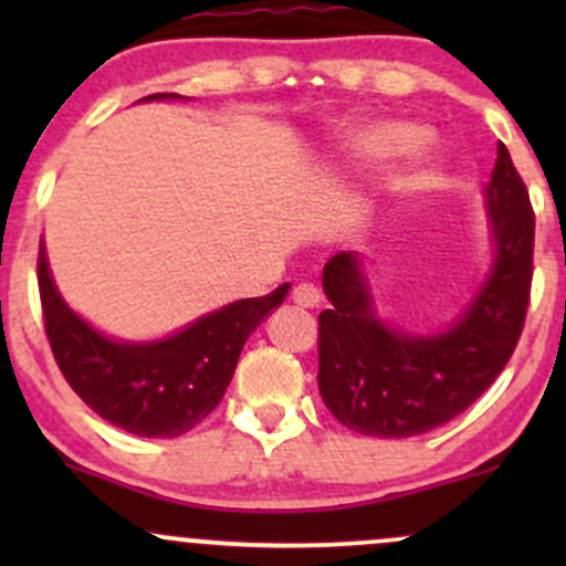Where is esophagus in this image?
Here are the masks:
<instances>
[{"label": "esophagus", "instance_id": "1", "mask_svg": "<svg viewBox=\"0 0 566 566\" xmlns=\"http://www.w3.org/2000/svg\"><path fill=\"white\" fill-rule=\"evenodd\" d=\"M292 303L301 305V308H316L322 303V292L316 290V284L301 282L292 287Z\"/></svg>", "mask_w": 566, "mask_h": 566}]
</instances>
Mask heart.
<instances>
[{
  "label": "heart",
  "instance_id": "1",
  "mask_svg": "<svg viewBox=\"0 0 566 566\" xmlns=\"http://www.w3.org/2000/svg\"><path fill=\"white\" fill-rule=\"evenodd\" d=\"M423 140V133L418 127L405 125V122H378L369 125L356 135V146L369 159H386L394 154L409 151Z\"/></svg>",
  "mask_w": 566,
  "mask_h": 566
}]
</instances>
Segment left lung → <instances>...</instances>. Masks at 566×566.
Listing matches in <instances>:
<instances>
[{"label": "left lung", "instance_id": "8db88e82", "mask_svg": "<svg viewBox=\"0 0 566 566\" xmlns=\"http://www.w3.org/2000/svg\"><path fill=\"white\" fill-rule=\"evenodd\" d=\"M484 193L495 263L444 333L409 335L382 324L356 252L324 265L333 305L319 314V394L350 431L380 439L431 431L469 409L509 365L527 319L535 212L503 143Z\"/></svg>", "mask_w": 566, "mask_h": 566}]
</instances>
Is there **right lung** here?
Returning a JSON list of instances; mask_svg holds the SVG:
<instances>
[{"label": "right lung", "instance_id": "1", "mask_svg": "<svg viewBox=\"0 0 566 566\" xmlns=\"http://www.w3.org/2000/svg\"><path fill=\"white\" fill-rule=\"evenodd\" d=\"M161 97L180 95L157 93L146 101ZM36 279L44 333L63 378L103 420L148 439L180 437L218 407L244 340L290 290L282 284L263 297H244L165 340L119 343L97 333L63 303L44 244H39Z\"/></svg>", "mask_w": 566, "mask_h": 566}]
</instances>
